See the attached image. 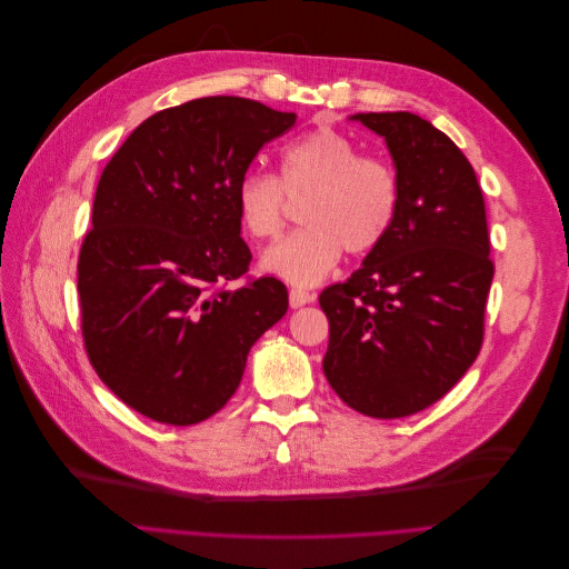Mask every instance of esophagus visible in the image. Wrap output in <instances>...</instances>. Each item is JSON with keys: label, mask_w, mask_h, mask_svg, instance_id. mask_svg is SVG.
Here are the masks:
<instances>
[{"label": "esophagus", "mask_w": 569, "mask_h": 569, "mask_svg": "<svg viewBox=\"0 0 569 569\" xmlns=\"http://www.w3.org/2000/svg\"><path fill=\"white\" fill-rule=\"evenodd\" d=\"M313 299H316L313 291H306V289H299V287L289 289V303H291V308H301L306 303H311Z\"/></svg>", "instance_id": "esophagus-1"}]
</instances>
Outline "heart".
Returning a JSON list of instances; mask_svg holds the SVG:
<instances>
[{
    "label": "heart",
    "instance_id": "b5f03b06",
    "mask_svg": "<svg viewBox=\"0 0 569 569\" xmlns=\"http://www.w3.org/2000/svg\"><path fill=\"white\" fill-rule=\"evenodd\" d=\"M287 199H306V228L272 244L263 268L291 284L313 287L339 266L343 249L363 256L385 242L399 213L401 180L389 159L363 153L349 134L320 128L284 149L280 180L249 170L234 187L239 222L256 239L280 234Z\"/></svg>",
    "mask_w": 569,
    "mask_h": 569
}]
</instances>
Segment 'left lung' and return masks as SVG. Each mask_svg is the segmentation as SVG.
Here are the masks:
<instances>
[{"label":"left lung","mask_w":569,"mask_h":569,"mask_svg":"<svg viewBox=\"0 0 569 569\" xmlns=\"http://www.w3.org/2000/svg\"><path fill=\"white\" fill-rule=\"evenodd\" d=\"M353 118L385 137L401 203L363 266L322 289V370L349 408L393 420L439 401L479 356L491 239L475 168L451 137L408 111Z\"/></svg>","instance_id":"1"}]
</instances>
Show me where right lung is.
Wrapping results in <instances>:
<instances>
[{"instance_id":"obj_1","label":"right lung","mask_w":569,"mask_h":569,"mask_svg":"<svg viewBox=\"0 0 569 569\" xmlns=\"http://www.w3.org/2000/svg\"><path fill=\"white\" fill-rule=\"evenodd\" d=\"M295 123L242 97L192 99L149 116L101 173L78 256L80 330L101 382L142 416L211 418L287 313L280 280L247 278L234 187Z\"/></svg>"}]
</instances>
